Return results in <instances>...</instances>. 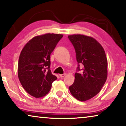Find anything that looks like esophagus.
<instances>
[{"instance_id":"obj_1","label":"esophagus","mask_w":126,"mask_h":126,"mask_svg":"<svg viewBox=\"0 0 126 126\" xmlns=\"http://www.w3.org/2000/svg\"><path fill=\"white\" fill-rule=\"evenodd\" d=\"M65 75H66V74L64 73V74H61V75H60V77H61V78H63V77H65Z\"/></svg>"}]
</instances>
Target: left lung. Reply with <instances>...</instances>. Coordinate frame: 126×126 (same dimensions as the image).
<instances>
[{
  "mask_svg": "<svg viewBox=\"0 0 126 126\" xmlns=\"http://www.w3.org/2000/svg\"><path fill=\"white\" fill-rule=\"evenodd\" d=\"M75 47L78 63L73 84L69 87L73 97L81 101L94 97L102 88L107 78V59L102 46L94 38L81 34L68 35Z\"/></svg>",
  "mask_w": 126,
  "mask_h": 126,
  "instance_id": "left-lung-1",
  "label": "left lung"
}]
</instances>
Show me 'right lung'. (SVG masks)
Segmentation results:
<instances>
[{"label": "right lung", "instance_id": "obj_1", "mask_svg": "<svg viewBox=\"0 0 126 126\" xmlns=\"http://www.w3.org/2000/svg\"><path fill=\"white\" fill-rule=\"evenodd\" d=\"M63 37L47 33L30 39L22 50L19 58L18 75L25 90L36 98L42 97L50 90L57 77L51 73L50 54Z\"/></svg>", "mask_w": 126, "mask_h": 126}]
</instances>
